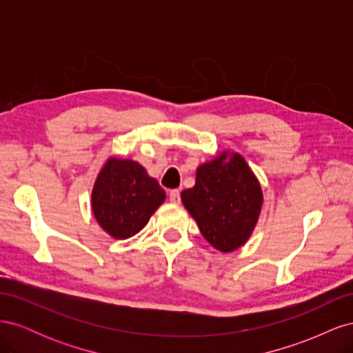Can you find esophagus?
<instances>
[{
  "mask_svg": "<svg viewBox=\"0 0 353 353\" xmlns=\"http://www.w3.org/2000/svg\"><path fill=\"white\" fill-rule=\"evenodd\" d=\"M169 200L175 203V205H178V203L181 201V196H179V190H172L169 193Z\"/></svg>",
  "mask_w": 353,
  "mask_h": 353,
  "instance_id": "1",
  "label": "esophagus"
}]
</instances>
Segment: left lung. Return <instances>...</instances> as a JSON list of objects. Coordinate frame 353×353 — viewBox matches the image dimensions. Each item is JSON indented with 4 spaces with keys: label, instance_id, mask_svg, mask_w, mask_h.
I'll use <instances>...</instances> for the list:
<instances>
[{
    "label": "left lung",
    "instance_id": "1",
    "mask_svg": "<svg viewBox=\"0 0 353 353\" xmlns=\"http://www.w3.org/2000/svg\"><path fill=\"white\" fill-rule=\"evenodd\" d=\"M201 236L222 253L248 243L259 221L263 193L245 159L223 150L196 169V184L181 193Z\"/></svg>",
    "mask_w": 353,
    "mask_h": 353
}]
</instances>
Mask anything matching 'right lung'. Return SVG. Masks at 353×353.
I'll list each match as a JSON object with an SVG mask.
<instances>
[{"instance_id": "add662e5", "label": "right lung", "mask_w": 353, "mask_h": 353, "mask_svg": "<svg viewBox=\"0 0 353 353\" xmlns=\"http://www.w3.org/2000/svg\"><path fill=\"white\" fill-rule=\"evenodd\" d=\"M166 199L157 179L131 159L110 156L95 178L91 209L99 225L116 240L140 232Z\"/></svg>"}]
</instances>
